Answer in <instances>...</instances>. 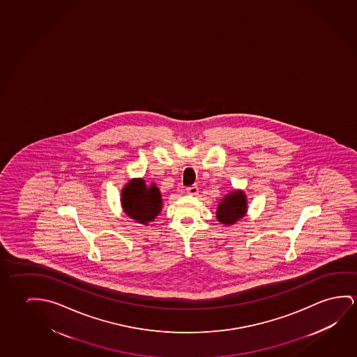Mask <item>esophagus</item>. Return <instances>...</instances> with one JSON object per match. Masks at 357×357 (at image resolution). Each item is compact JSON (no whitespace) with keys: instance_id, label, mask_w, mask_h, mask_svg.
Instances as JSON below:
<instances>
[{"instance_id":"obj_1","label":"esophagus","mask_w":357,"mask_h":357,"mask_svg":"<svg viewBox=\"0 0 357 357\" xmlns=\"http://www.w3.org/2000/svg\"><path fill=\"white\" fill-rule=\"evenodd\" d=\"M188 194H190V195H198L199 188L197 185H192V187L187 188Z\"/></svg>"}]
</instances>
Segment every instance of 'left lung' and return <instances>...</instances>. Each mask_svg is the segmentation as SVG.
I'll return each instance as SVG.
<instances>
[{"instance_id":"obj_1","label":"left lung","mask_w":357,"mask_h":357,"mask_svg":"<svg viewBox=\"0 0 357 357\" xmlns=\"http://www.w3.org/2000/svg\"><path fill=\"white\" fill-rule=\"evenodd\" d=\"M247 213V199L242 190L227 194L218 205L216 218L224 225H234Z\"/></svg>"}]
</instances>
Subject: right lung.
I'll return each instance as SVG.
<instances>
[{"label": "right lung", "instance_id": "right-lung-1", "mask_svg": "<svg viewBox=\"0 0 357 357\" xmlns=\"http://www.w3.org/2000/svg\"><path fill=\"white\" fill-rule=\"evenodd\" d=\"M121 204L132 220L149 225L162 210V195L154 183L147 185L146 181L137 178L131 179L122 189Z\"/></svg>", "mask_w": 357, "mask_h": 357}]
</instances>
